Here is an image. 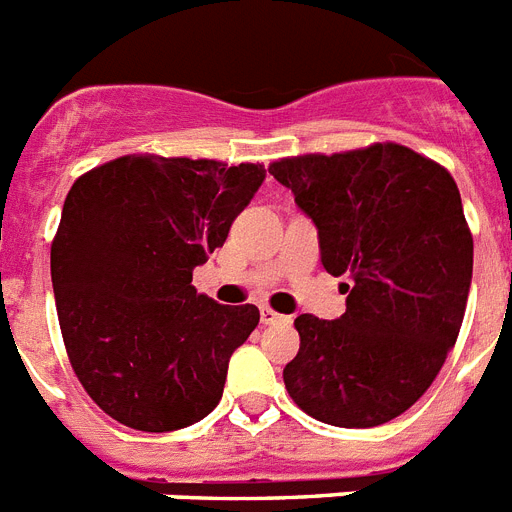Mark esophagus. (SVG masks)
I'll return each mask as SVG.
<instances>
[{
  "instance_id": "34e87169",
  "label": "esophagus",
  "mask_w": 512,
  "mask_h": 512,
  "mask_svg": "<svg viewBox=\"0 0 512 512\" xmlns=\"http://www.w3.org/2000/svg\"><path fill=\"white\" fill-rule=\"evenodd\" d=\"M279 321H285V316H279L277 310L272 308H261V323H266V326H272V323H279Z\"/></svg>"
}]
</instances>
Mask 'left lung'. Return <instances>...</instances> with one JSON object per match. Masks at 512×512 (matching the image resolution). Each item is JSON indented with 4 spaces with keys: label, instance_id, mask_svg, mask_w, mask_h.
Listing matches in <instances>:
<instances>
[{
    "label": "left lung",
    "instance_id": "obj_1",
    "mask_svg": "<svg viewBox=\"0 0 512 512\" xmlns=\"http://www.w3.org/2000/svg\"><path fill=\"white\" fill-rule=\"evenodd\" d=\"M269 173L318 230L323 269L349 277L336 321L295 318L292 401L334 427H378L430 388L469 300L474 240L456 181L401 144L285 157Z\"/></svg>",
    "mask_w": 512,
    "mask_h": 512
}]
</instances>
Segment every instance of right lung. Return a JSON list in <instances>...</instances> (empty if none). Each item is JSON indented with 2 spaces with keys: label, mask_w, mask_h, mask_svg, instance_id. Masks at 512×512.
I'll return each instance as SVG.
<instances>
[{
  "label": "right lung",
  "mask_w": 512,
  "mask_h": 512,
  "mask_svg": "<svg viewBox=\"0 0 512 512\" xmlns=\"http://www.w3.org/2000/svg\"><path fill=\"white\" fill-rule=\"evenodd\" d=\"M264 178L253 163L126 155L69 189L51 243L61 336L82 388L121 425L181 430L220 404L259 308L196 295L191 277Z\"/></svg>",
  "instance_id": "obj_1"
}]
</instances>
